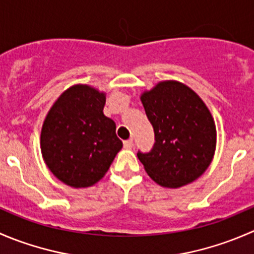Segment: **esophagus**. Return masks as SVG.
Returning <instances> with one entry per match:
<instances>
[{
	"label": "esophagus",
	"instance_id": "1",
	"mask_svg": "<svg viewBox=\"0 0 254 254\" xmlns=\"http://www.w3.org/2000/svg\"><path fill=\"white\" fill-rule=\"evenodd\" d=\"M132 145H134V141H132V139H127L124 141V147L125 148H131Z\"/></svg>",
	"mask_w": 254,
	"mask_h": 254
}]
</instances>
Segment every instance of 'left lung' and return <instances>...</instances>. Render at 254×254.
<instances>
[{
    "mask_svg": "<svg viewBox=\"0 0 254 254\" xmlns=\"http://www.w3.org/2000/svg\"><path fill=\"white\" fill-rule=\"evenodd\" d=\"M155 143L137 157L147 175L160 186L179 187L203 175L212 160L216 129L198 94L176 81L160 82L141 96Z\"/></svg>",
    "mask_w": 254,
    "mask_h": 254,
    "instance_id": "left-lung-1",
    "label": "left lung"
}]
</instances>
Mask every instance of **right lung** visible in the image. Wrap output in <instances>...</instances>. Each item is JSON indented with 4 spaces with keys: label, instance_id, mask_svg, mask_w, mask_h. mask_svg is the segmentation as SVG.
<instances>
[{
    "label": "right lung",
    "instance_id": "obj_1",
    "mask_svg": "<svg viewBox=\"0 0 254 254\" xmlns=\"http://www.w3.org/2000/svg\"><path fill=\"white\" fill-rule=\"evenodd\" d=\"M106 96L86 84L64 92L42 129V153L56 178L73 188L93 186L123 147L115 123L103 114Z\"/></svg>",
    "mask_w": 254,
    "mask_h": 254
}]
</instances>
